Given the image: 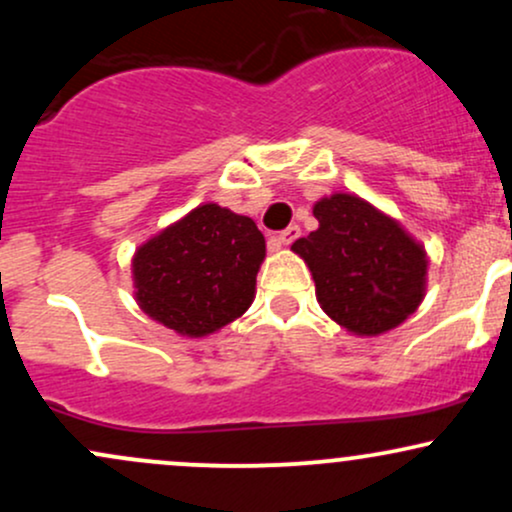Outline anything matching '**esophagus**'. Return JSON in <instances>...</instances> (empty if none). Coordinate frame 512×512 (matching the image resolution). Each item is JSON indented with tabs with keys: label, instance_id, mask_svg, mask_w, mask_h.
Instances as JSON below:
<instances>
[{
	"label": "esophagus",
	"instance_id": "obj_1",
	"mask_svg": "<svg viewBox=\"0 0 512 512\" xmlns=\"http://www.w3.org/2000/svg\"><path fill=\"white\" fill-rule=\"evenodd\" d=\"M298 236H301V228L289 226V228H286V231H281L279 236H276V240H279V245H291Z\"/></svg>",
	"mask_w": 512,
	"mask_h": 512
}]
</instances>
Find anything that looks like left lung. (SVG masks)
Wrapping results in <instances>:
<instances>
[{"instance_id":"left-lung-1","label":"left lung","mask_w":512,"mask_h":512,"mask_svg":"<svg viewBox=\"0 0 512 512\" xmlns=\"http://www.w3.org/2000/svg\"><path fill=\"white\" fill-rule=\"evenodd\" d=\"M320 228L291 245L315 279L317 303L344 330L375 337L395 330L426 291V250L402 226L356 195L320 199Z\"/></svg>"}]
</instances>
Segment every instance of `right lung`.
<instances>
[{"label": "right lung", "mask_w": 512, "mask_h": 512, "mask_svg": "<svg viewBox=\"0 0 512 512\" xmlns=\"http://www.w3.org/2000/svg\"><path fill=\"white\" fill-rule=\"evenodd\" d=\"M262 260L255 221L202 204L134 252V296L168 330L207 337L250 308Z\"/></svg>", "instance_id": "1"}]
</instances>
